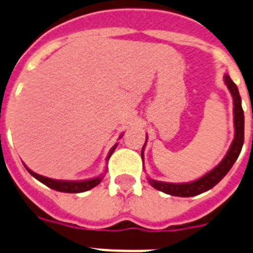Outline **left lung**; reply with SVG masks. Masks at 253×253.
Returning a JSON list of instances; mask_svg holds the SVG:
<instances>
[{"mask_svg":"<svg viewBox=\"0 0 253 253\" xmlns=\"http://www.w3.org/2000/svg\"><path fill=\"white\" fill-rule=\"evenodd\" d=\"M224 83H226L227 87L231 91L232 98H234V123H235V138H234V142H232L227 155L224 156L223 160L215 168L212 169V170L206 173L204 177H201L198 180L189 182V184H169V182H162V181H155L150 178V184L155 189H158L160 192L167 193V194H170V196H197V194H201V193L211 189L212 186H215L227 174L228 170L231 169V167L234 166V163L236 162V159L239 156L244 143V113L243 109H242V98H240L239 90H238L236 85L234 84V81L230 79V76L226 75L224 76ZM144 146H146V143H144ZM144 146H143V148H144Z\"/></svg>","mask_w":253,"mask_h":253,"instance_id":"obj_1","label":"left lung"}]
</instances>
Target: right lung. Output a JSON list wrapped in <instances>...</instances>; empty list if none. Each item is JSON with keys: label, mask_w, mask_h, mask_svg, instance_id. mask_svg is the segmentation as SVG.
I'll return each mask as SVG.
<instances>
[{"label": "right lung", "mask_w": 253, "mask_h": 253, "mask_svg": "<svg viewBox=\"0 0 253 253\" xmlns=\"http://www.w3.org/2000/svg\"><path fill=\"white\" fill-rule=\"evenodd\" d=\"M115 144L113 148L110 150V154L107 156V159L110 158L111 154L114 152ZM30 172L31 176H34L37 180H39L41 182H43L44 185H47L48 188L55 189L57 192H64V193H83L86 192L89 189L94 188L97 185L101 182V177H95V178H91V180H86V181H63V180H52V178H48V177L41 176V174H38V173L33 172V170H30L29 168H26Z\"/></svg>", "instance_id": "add662e5"}]
</instances>
